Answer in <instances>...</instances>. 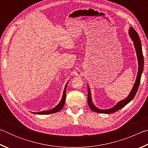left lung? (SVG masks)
I'll return each mask as SVG.
<instances>
[{
    "label": "left lung",
    "instance_id": "1",
    "mask_svg": "<svg viewBox=\"0 0 148 148\" xmlns=\"http://www.w3.org/2000/svg\"><path fill=\"white\" fill-rule=\"evenodd\" d=\"M129 34L132 40V41L134 42V45L135 49H136V51L137 54L138 61V71L136 79V82H135L133 88H132L131 92H130L129 95L127 97L126 99L118 102V103H117L114 108L108 110H100L95 107L93 105V104H92L91 98V92H90V89L88 87L87 102H88V105L89 108L91 109V110H92V111H94L95 112H98V113H101V114L114 113V112L118 111L119 110L121 109L123 107H124L125 105H127L129 102H131L132 100L134 99V96L136 94V92L138 91V89L139 85L140 83L141 75L144 69V56H143V53H142L141 42H140L139 36L136 32V31H135L133 28L131 27V28L129 29Z\"/></svg>",
    "mask_w": 148,
    "mask_h": 148
}]
</instances>
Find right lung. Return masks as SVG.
Masks as SVG:
<instances>
[{
  "label": "right lung",
  "instance_id": "add662e5",
  "mask_svg": "<svg viewBox=\"0 0 148 148\" xmlns=\"http://www.w3.org/2000/svg\"><path fill=\"white\" fill-rule=\"evenodd\" d=\"M66 86L67 84L66 85V86L64 87V91H63V95H62V97L61 102L60 103L57 105L56 107H55L53 109H51L50 110H47V111H43V112H36V113H34V114H53V113H56V112H58L60 111L62 108H63L64 103H65V101H66Z\"/></svg>",
  "mask_w": 148,
  "mask_h": 148
}]
</instances>
